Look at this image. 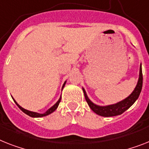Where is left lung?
<instances>
[{"label": "left lung", "mask_w": 149, "mask_h": 149, "mask_svg": "<svg viewBox=\"0 0 149 149\" xmlns=\"http://www.w3.org/2000/svg\"><path fill=\"white\" fill-rule=\"evenodd\" d=\"M142 65H140V72H139V77L138 83L136 85V88L134 90L132 93L130 94L128 97L126 99L122 100V101L119 102L116 104H113V105L106 106V107H100V106L96 105V104H93L89 98L88 97L87 94H86L85 91L83 88L84 94V97H85V100L89 107H91L93 111L97 113V115H100L101 116H105V117H110V116H117V115H120L123 113L128 110L129 108L132 105V104L136 102V100L138 99L139 96L141 91H142Z\"/></svg>", "instance_id": "left-lung-1"}]
</instances>
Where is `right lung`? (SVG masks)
I'll return each mask as SVG.
<instances>
[{"label": "right lung", "instance_id": "obj_1", "mask_svg": "<svg viewBox=\"0 0 149 149\" xmlns=\"http://www.w3.org/2000/svg\"><path fill=\"white\" fill-rule=\"evenodd\" d=\"M65 82L64 83L63 87H62V88H64V86H65ZM60 101H61V97H60V99L58 100V101L57 103H56V104H55V105L52 106V107L51 108H49V110H48L47 111L45 112V113L42 114V113H35V112L29 111V110H25V109H23V107H20V106H19V104H17V102H16L15 100H14V102H15V103H16V104H17V107H19V109H20V110H21L23 112V113H25L26 114H27L28 116H31V117H42V116H47V115H49V114L52 113V112H54L55 110H56V109H57L58 106V104H59Z\"/></svg>", "mask_w": 149, "mask_h": 149}]
</instances>
